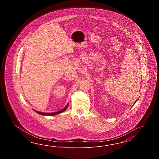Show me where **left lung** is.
<instances>
[{"mask_svg":"<svg viewBox=\"0 0 159 159\" xmlns=\"http://www.w3.org/2000/svg\"><path fill=\"white\" fill-rule=\"evenodd\" d=\"M137 101H138V100H137ZM134 104H135V103H134Z\"/></svg>","mask_w":159,"mask_h":159,"instance_id":"8db88e82","label":"left lung"}]
</instances>
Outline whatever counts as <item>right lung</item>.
<instances>
[{"mask_svg":"<svg viewBox=\"0 0 159 159\" xmlns=\"http://www.w3.org/2000/svg\"><path fill=\"white\" fill-rule=\"evenodd\" d=\"M68 105H69V103H68V104L66 105V106L64 108H63L62 110H61L60 111H58L55 112H48V113H45V112H40V111H37L36 110H34V111L35 112H36L38 114H40V115H47V116H52V115H57V114H60L61 112H62L65 111L66 110V108H68Z\"/></svg>","mask_w":159,"mask_h":159,"instance_id":"add662e5","label":"right lung"}]
</instances>
